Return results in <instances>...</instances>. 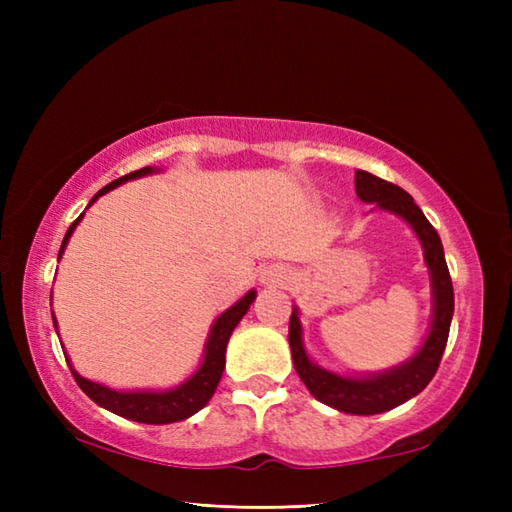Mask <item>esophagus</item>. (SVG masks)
Returning <instances> with one entry per match:
<instances>
[{"instance_id": "1", "label": "esophagus", "mask_w": 512, "mask_h": 512, "mask_svg": "<svg viewBox=\"0 0 512 512\" xmlns=\"http://www.w3.org/2000/svg\"><path fill=\"white\" fill-rule=\"evenodd\" d=\"M290 279V270L281 264H273L262 270V275H259V281H262L264 286H277V284H286Z\"/></svg>"}]
</instances>
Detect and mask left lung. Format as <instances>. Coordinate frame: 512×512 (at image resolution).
I'll return each mask as SVG.
<instances>
[{
    "label": "left lung",
    "mask_w": 512,
    "mask_h": 512,
    "mask_svg": "<svg viewBox=\"0 0 512 512\" xmlns=\"http://www.w3.org/2000/svg\"><path fill=\"white\" fill-rule=\"evenodd\" d=\"M354 187L356 195L363 202L376 204L378 209L402 217L420 239L424 262H427L431 275L433 295V319L427 339L409 361L394 369H387V372L365 376H339L312 363L301 341V321L297 308L290 314L288 341L297 374L314 398L343 413L374 416V413L389 411L418 396L431 383V378L436 376L449 339L453 317V284L438 231L429 224L420 206L413 202L405 189L361 169L354 173Z\"/></svg>",
    "instance_id": "left-lung-1"
}]
</instances>
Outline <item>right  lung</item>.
I'll return each instance as SVG.
<instances>
[{
  "label": "right lung",
  "mask_w": 512,
  "mask_h": 512,
  "mask_svg": "<svg viewBox=\"0 0 512 512\" xmlns=\"http://www.w3.org/2000/svg\"><path fill=\"white\" fill-rule=\"evenodd\" d=\"M154 171L156 169L143 167V169L132 171V173H127V176L110 182L107 187H103L99 193L94 195L88 206H92L107 191L116 189L118 184H123L127 180H136V178L147 176V173H154ZM83 215L85 213L76 217V220L70 224L68 233H65L63 244L59 248V259L63 255L65 246H68V239L72 237L76 224L81 222ZM255 297H257V292L248 290L246 295L235 303V306H231L226 312H222L220 317H217V321L211 328L209 339H206L204 358H202V365L198 367V372H193L191 378H187L182 385L173 387V389H167V391H116V389L92 383V380L79 376V372H74V367L70 365L68 354L63 352L65 361H68L76 385L85 391V396H90L96 405H101L103 409L116 413V416H123V418L134 420V422H145V424H169V422L187 420L189 416H193L195 411H200L206 402L211 400L213 391L222 378L224 365H226L224 354H226L228 339H231L235 325L242 321V317L248 312L250 303L255 301ZM52 323H54V328H57V319H54V314H52Z\"/></svg>",
  "instance_id": "add662e5"
}]
</instances>
